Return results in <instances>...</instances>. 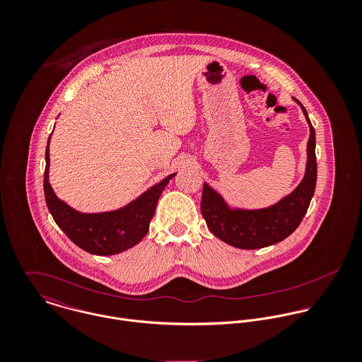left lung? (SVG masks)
Segmentation results:
<instances>
[{"label":"left lung","instance_id":"1","mask_svg":"<svg viewBox=\"0 0 362 362\" xmlns=\"http://www.w3.org/2000/svg\"><path fill=\"white\" fill-rule=\"evenodd\" d=\"M310 127L307 164L301 182L293 192L270 206L245 209L228 204L216 189L204 182L201 210L209 230L221 241L240 250H259L286 240L303 221L316 187L315 129L305 107L297 99Z\"/></svg>","mask_w":362,"mask_h":362}]
</instances>
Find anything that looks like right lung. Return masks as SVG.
<instances>
[{"mask_svg":"<svg viewBox=\"0 0 362 362\" xmlns=\"http://www.w3.org/2000/svg\"><path fill=\"white\" fill-rule=\"evenodd\" d=\"M50 138L46 148L45 197L57 226L75 245L93 255H115L139 244L149 231L163 189L177 173L167 175L125 206L99 213H83L61 201L52 188L49 178Z\"/></svg>","mask_w":362,"mask_h":362,"instance_id":"right-lung-1","label":"right lung"}]
</instances>
